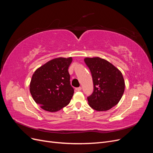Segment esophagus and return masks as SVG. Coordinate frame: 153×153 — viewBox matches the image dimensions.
Returning a JSON list of instances; mask_svg holds the SVG:
<instances>
[{
  "instance_id": "esophagus-1",
  "label": "esophagus",
  "mask_w": 153,
  "mask_h": 153,
  "mask_svg": "<svg viewBox=\"0 0 153 153\" xmlns=\"http://www.w3.org/2000/svg\"><path fill=\"white\" fill-rule=\"evenodd\" d=\"M75 90L77 91H80L82 90V87H76L75 88Z\"/></svg>"
}]
</instances>
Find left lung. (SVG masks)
<instances>
[{"mask_svg":"<svg viewBox=\"0 0 153 153\" xmlns=\"http://www.w3.org/2000/svg\"><path fill=\"white\" fill-rule=\"evenodd\" d=\"M84 61L92 74L94 91L87 98L97 111H106L116 105L123 95L125 83L121 71L105 59L86 57Z\"/></svg>","mask_w":153,"mask_h":153,"instance_id":"obj_1","label":"left lung"}]
</instances>
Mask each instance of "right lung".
<instances>
[{"instance_id": "1", "label": "right lung", "mask_w": 153, "mask_h": 153, "mask_svg": "<svg viewBox=\"0 0 153 153\" xmlns=\"http://www.w3.org/2000/svg\"><path fill=\"white\" fill-rule=\"evenodd\" d=\"M72 57H58L38 68L32 75L30 92L44 110L57 112L67 106L74 94L68 68Z\"/></svg>"}]
</instances>
